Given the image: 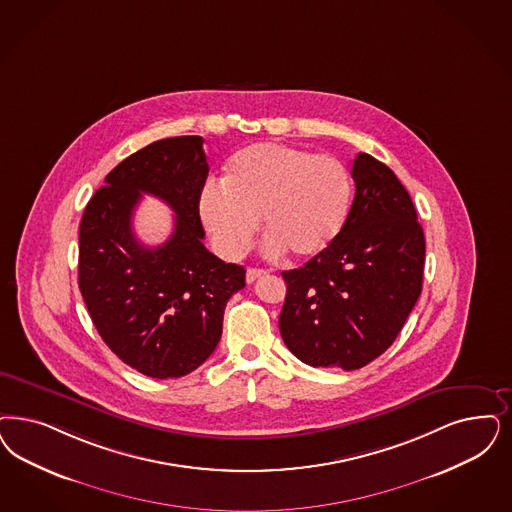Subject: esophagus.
I'll use <instances>...</instances> for the list:
<instances>
[{
  "label": "esophagus",
  "mask_w": 512,
  "mask_h": 512,
  "mask_svg": "<svg viewBox=\"0 0 512 512\" xmlns=\"http://www.w3.org/2000/svg\"><path fill=\"white\" fill-rule=\"evenodd\" d=\"M263 276H266V270H263V268H247V283L257 282V280H259V278H263Z\"/></svg>",
  "instance_id": "34e87169"
}]
</instances>
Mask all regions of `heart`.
Here are the masks:
<instances>
[{
  "instance_id": "obj_1",
  "label": "heart",
  "mask_w": 512,
  "mask_h": 512,
  "mask_svg": "<svg viewBox=\"0 0 512 512\" xmlns=\"http://www.w3.org/2000/svg\"><path fill=\"white\" fill-rule=\"evenodd\" d=\"M352 179L331 155H312L282 143H255L227 164L223 185L208 183L198 212L217 251L227 259L246 255L265 229V253L297 259L318 257L344 229Z\"/></svg>"
}]
</instances>
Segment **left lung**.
I'll return each mask as SVG.
<instances>
[{
	"mask_svg": "<svg viewBox=\"0 0 512 512\" xmlns=\"http://www.w3.org/2000/svg\"><path fill=\"white\" fill-rule=\"evenodd\" d=\"M344 229L318 257L282 272L280 333L310 367L355 371L388 350L422 293L425 238L403 183L380 160H353Z\"/></svg>",
	"mask_w": 512,
	"mask_h": 512,
	"instance_id": "left-lung-1",
	"label": "left lung"
}]
</instances>
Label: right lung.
Returning <instances> with one entry per match:
<instances>
[{"label":"right lung","mask_w":512,"mask_h":512,"mask_svg":"<svg viewBox=\"0 0 512 512\" xmlns=\"http://www.w3.org/2000/svg\"><path fill=\"white\" fill-rule=\"evenodd\" d=\"M200 136L153 141L117 164L92 194L79 227V289L102 340L151 378L198 369L223 333L227 300L246 287L244 266L202 244L198 200L208 177ZM147 192L177 213L160 247H143L131 215Z\"/></svg>","instance_id":"1"}]
</instances>
